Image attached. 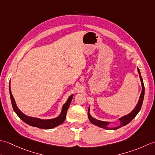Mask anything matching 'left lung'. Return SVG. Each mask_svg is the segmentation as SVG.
I'll list each match as a JSON object with an SVG mask.
<instances>
[{
  "mask_svg": "<svg viewBox=\"0 0 155 155\" xmlns=\"http://www.w3.org/2000/svg\"><path fill=\"white\" fill-rule=\"evenodd\" d=\"M137 70H138V72H139V77L140 78V81H141V84H142V92H141V94H140V96L139 98V102H138V104H137L136 107L134 108V110L131 112L130 113H129L128 114L126 115V116H124L122 118H119V120L120 121V124L119 126L116 127V128H112V129H114V130H116L118 129V128H119L125 126V125H127L128 123H129L132 120L133 118L137 116V114L139 113V112L140 111L141 107H142V104H143V99H144V83H143V78L141 77V75H140V72L139 68H137ZM89 110H90V108H88V118H89L90 121L92 123L97 125V126L101 127L103 128H104V129H110L109 128L107 127V125L108 124V122H104V121H101V120H98L95 119V118L92 117L90 114H89Z\"/></svg>",
  "mask_w": 155,
  "mask_h": 155,
  "instance_id": "obj_1",
  "label": "left lung"
}]
</instances>
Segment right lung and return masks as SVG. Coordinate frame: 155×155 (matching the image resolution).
I'll use <instances>...</instances> for the list:
<instances>
[{
	"label": "right lung",
	"mask_w": 155,
	"mask_h": 155,
	"mask_svg": "<svg viewBox=\"0 0 155 155\" xmlns=\"http://www.w3.org/2000/svg\"><path fill=\"white\" fill-rule=\"evenodd\" d=\"M9 91H10V96H11V99L13 110H14L16 114L19 117V118H21L22 120L24 121L25 123L31 125V126L42 128V129H50V128H54L55 127L58 126V125L61 124L62 123H63L66 118V116H67V110L69 106H70L72 97H73V95H71V97H69L68 99L67 100V102H66V103L63 105V107H62V112H61V114H60V116L55 118H53V119L43 120V119H40V118H38L28 117L27 115L23 114L22 112H21V110L18 109L15 103V101L14 99V98H13V96L11 91L10 84H9Z\"/></svg>",
	"instance_id": "obj_1"
}]
</instances>
